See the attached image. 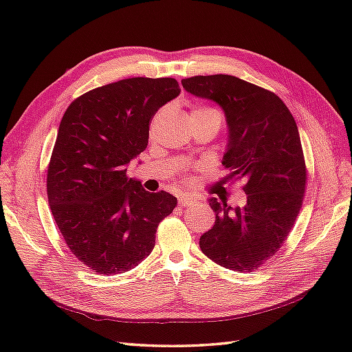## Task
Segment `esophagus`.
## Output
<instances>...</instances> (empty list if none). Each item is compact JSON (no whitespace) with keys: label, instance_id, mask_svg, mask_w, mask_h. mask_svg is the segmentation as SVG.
Listing matches in <instances>:
<instances>
[{"label":"esophagus","instance_id":"esophagus-1","mask_svg":"<svg viewBox=\"0 0 352 352\" xmlns=\"http://www.w3.org/2000/svg\"><path fill=\"white\" fill-rule=\"evenodd\" d=\"M197 198L192 197V195H188V193H183V195L180 197V206L182 207H186V206H192L193 203H195Z\"/></svg>","mask_w":352,"mask_h":352}]
</instances>
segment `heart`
I'll list each match as a JSON object with an SVG mask.
<instances>
[{
  "mask_svg": "<svg viewBox=\"0 0 352 352\" xmlns=\"http://www.w3.org/2000/svg\"><path fill=\"white\" fill-rule=\"evenodd\" d=\"M193 111H207V113H216V115H219L218 111L216 110H212V109H206V107H198V109H195ZM221 116V115H219Z\"/></svg>",
  "mask_w": 352,
  "mask_h": 352,
  "instance_id": "b5f03b06",
  "label": "heart"
}]
</instances>
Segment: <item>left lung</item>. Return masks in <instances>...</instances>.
Listing matches in <instances>:
<instances>
[{"label":"left lung","instance_id":"8db88e82","mask_svg":"<svg viewBox=\"0 0 352 352\" xmlns=\"http://www.w3.org/2000/svg\"><path fill=\"white\" fill-rule=\"evenodd\" d=\"M182 85L223 110L222 164L230 178L245 180L243 207L208 199L216 219L199 248L230 271H257L281 248L302 206L307 170L295 119L274 92L233 76H197Z\"/></svg>","mask_w":352,"mask_h":352}]
</instances>
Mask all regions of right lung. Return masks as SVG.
I'll return each mask as SVG.
<instances>
[{"label": "right lung", "instance_id": "obj_1", "mask_svg": "<svg viewBox=\"0 0 352 352\" xmlns=\"http://www.w3.org/2000/svg\"><path fill=\"white\" fill-rule=\"evenodd\" d=\"M175 78L134 77L92 89L66 109L52 149L47 192L71 252L94 272L131 271L151 254L177 198L126 175L145 151L149 121L180 95Z\"/></svg>", "mask_w": 352, "mask_h": 352}]
</instances>
